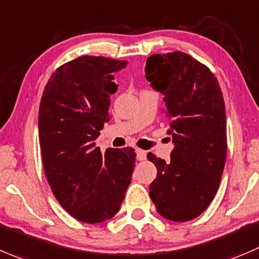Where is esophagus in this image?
I'll list each match as a JSON object with an SVG mask.
<instances>
[{
	"mask_svg": "<svg viewBox=\"0 0 259 259\" xmlns=\"http://www.w3.org/2000/svg\"><path fill=\"white\" fill-rule=\"evenodd\" d=\"M136 157H137V160L142 161V160L146 159V152L141 149H136Z\"/></svg>",
	"mask_w": 259,
	"mask_h": 259,
	"instance_id": "1",
	"label": "esophagus"
}]
</instances>
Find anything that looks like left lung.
<instances>
[{
	"label": "left lung",
	"instance_id": "1",
	"mask_svg": "<svg viewBox=\"0 0 259 259\" xmlns=\"http://www.w3.org/2000/svg\"><path fill=\"white\" fill-rule=\"evenodd\" d=\"M145 72L152 88L165 95L168 135L176 145L168 162L147 154L157 169L150 197L162 218L193 220L215 197L225 166L223 93L210 68L183 52L152 54Z\"/></svg>",
	"mask_w": 259,
	"mask_h": 259
}]
</instances>
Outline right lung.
<instances>
[{"label":"right lung","mask_w":259,"mask_h":259,"mask_svg":"<svg viewBox=\"0 0 259 259\" xmlns=\"http://www.w3.org/2000/svg\"><path fill=\"white\" fill-rule=\"evenodd\" d=\"M127 61L82 56L52 73L39 107V142L47 181L76 220L103 223L119 211L131 183L135 149H107L95 140L110 119L113 72Z\"/></svg>","instance_id":"obj_1"}]
</instances>
